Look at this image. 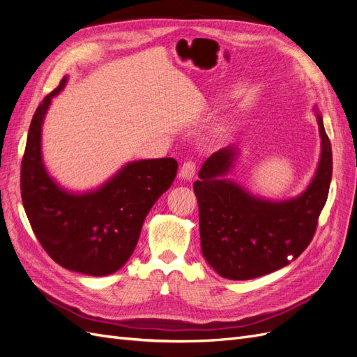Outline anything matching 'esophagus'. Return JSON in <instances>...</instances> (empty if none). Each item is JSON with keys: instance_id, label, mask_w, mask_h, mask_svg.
<instances>
[{"instance_id": "obj_1", "label": "esophagus", "mask_w": 357, "mask_h": 357, "mask_svg": "<svg viewBox=\"0 0 357 357\" xmlns=\"http://www.w3.org/2000/svg\"><path fill=\"white\" fill-rule=\"evenodd\" d=\"M197 168H198V165H197L195 160H186L180 168V177L190 180L193 176H195Z\"/></svg>"}]
</instances>
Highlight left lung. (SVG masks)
Segmentation results:
<instances>
[{
  "label": "left lung",
  "instance_id": "left-lung-1",
  "mask_svg": "<svg viewBox=\"0 0 357 357\" xmlns=\"http://www.w3.org/2000/svg\"><path fill=\"white\" fill-rule=\"evenodd\" d=\"M321 158L314 180L296 199L269 202L248 195L240 186L220 180L234 160L222 149L204 162L193 190L199 207L201 250L225 278L250 280L269 274L296 259L316 234L332 178V147L317 116Z\"/></svg>",
  "mask_w": 357,
  "mask_h": 357
}]
</instances>
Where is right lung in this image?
<instances>
[{
    "label": "right lung",
    "mask_w": 357,
    "mask_h": 357,
    "mask_svg": "<svg viewBox=\"0 0 357 357\" xmlns=\"http://www.w3.org/2000/svg\"><path fill=\"white\" fill-rule=\"evenodd\" d=\"M63 77L40 102L29 125L20 165V195L32 231L45 252L62 268L109 275L132 255L147 213L169 189L178 164L172 158L128 164L100 190L71 195L61 190L41 162V123Z\"/></svg>",
    "instance_id": "right-lung-1"
}]
</instances>
